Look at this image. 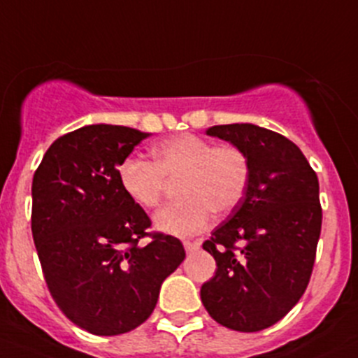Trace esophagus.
I'll return each instance as SVG.
<instances>
[{"mask_svg":"<svg viewBox=\"0 0 358 358\" xmlns=\"http://www.w3.org/2000/svg\"><path fill=\"white\" fill-rule=\"evenodd\" d=\"M183 246H185L187 253H195L199 250V243H192V241H183Z\"/></svg>","mask_w":358,"mask_h":358,"instance_id":"esophagus-1","label":"esophagus"}]
</instances>
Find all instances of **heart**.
Instances as JSON below:
<instances>
[{
	"mask_svg": "<svg viewBox=\"0 0 358 358\" xmlns=\"http://www.w3.org/2000/svg\"><path fill=\"white\" fill-rule=\"evenodd\" d=\"M152 161L129 156L117 168L119 185L143 209L159 206L166 182L178 180V200L156 212L155 226L171 236H194L212 214H229L248 190L251 164L234 144H214L194 134L173 136L151 151Z\"/></svg>",
	"mask_w": 358,
	"mask_h": 358,
	"instance_id": "heart-1",
	"label": "heart"
}]
</instances>
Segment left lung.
Segmentation results:
<instances>
[{
    "instance_id": "8db88e82",
    "label": "left lung",
    "mask_w": 358,
    "mask_h": 358,
    "mask_svg": "<svg viewBox=\"0 0 358 358\" xmlns=\"http://www.w3.org/2000/svg\"><path fill=\"white\" fill-rule=\"evenodd\" d=\"M207 136L241 148L251 178L241 203L202 245L217 268L200 297L219 324L260 331L308 287L323 219L320 183L301 149L277 132L229 124L207 129Z\"/></svg>"
}]
</instances>
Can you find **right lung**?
<instances>
[{
	"label": "right lung",
	"instance_id": "1",
	"mask_svg": "<svg viewBox=\"0 0 358 358\" xmlns=\"http://www.w3.org/2000/svg\"><path fill=\"white\" fill-rule=\"evenodd\" d=\"M146 137L124 125H85L54 141L34 175L32 234L45 284L59 309L93 335L143 324L185 258L180 239L148 233L151 219L119 185L120 161Z\"/></svg>",
	"mask_w": 358,
	"mask_h": 358
}]
</instances>
